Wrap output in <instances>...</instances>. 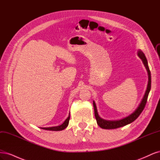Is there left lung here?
<instances>
[{
    "mask_svg": "<svg viewBox=\"0 0 160 160\" xmlns=\"http://www.w3.org/2000/svg\"><path fill=\"white\" fill-rule=\"evenodd\" d=\"M138 55L139 56L140 59H142L143 63L148 71V83L147 89L146 91V93H145L143 98L142 99V101L140 102L137 109H135L132 114L128 115V117L124 118L122 119L112 120V121L105 120V119L101 118L99 117V114L98 113V109H97L95 103V101H93V108H94L95 116L96 118L97 123H98V125L100 128H103V129H116V128H119L121 127H123V126H125V125L132 123L139 117V115L141 114L142 111L143 110L145 106H146L147 100H148V97L149 93L150 91V89H151V72H150L149 67H148V61H147L146 56H145V55H144V53L141 50H139L138 52Z\"/></svg>",
    "mask_w": 160,
    "mask_h": 160,
    "instance_id": "8db88e82",
    "label": "left lung"
}]
</instances>
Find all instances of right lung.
I'll return each instance as SVG.
<instances>
[{
    "instance_id": "1",
    "label": "right lung",
    "mask_w": 160,
    "mask_h": 160,
    "mask_svg": "<svg viewBox=\"0 0 160 160\" xmlns=\"http://www.w3.org/2000/svg\"><path fill=\"white\" fill-rule=\"evenodd\" d=\"M70 119V113L69 117L67 118L65 122L62 123L61 125H58V126H55V127H51V128H41L42 129H45V130H49V131H61L65 129L69 125V122Z\"/></svg>"
}]
</instances>
